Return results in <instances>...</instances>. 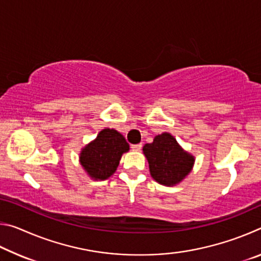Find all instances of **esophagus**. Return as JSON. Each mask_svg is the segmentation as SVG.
I'll list each match as a JSON object with an SVG mask.
<instances>
[{"mask_svg":"<svg viewBox=\"0 0 261 261\" xmlns=\"http://www.w3.org/2000/svg\"><path fill=\"white\" fill-rule=\"evenodd\" d=\"M141 147H143V146H141V144L131 145V149H132V151H134V152H139L140 149H141Z\"/></svg>","mask_w":261,"mask_h":261,"instance_id":"esophagus-1","label":"esophagus"}]
</instances>
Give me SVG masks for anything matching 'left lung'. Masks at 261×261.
Here are the masks:
<instances>
[{
	"label": "left lung",
	"mask_w": 261,
	"mask_h": 261,
	"mask_svg": "<svg viewBox=\"0 0 261 261\" xmlns=\"http://www.w3.org/2000/svg\"><path fill=\"white\" fill-rule=\"evenodd\" d=\"M143 152L153 179L165 187H174L182 182L192 171L196 160L168 132L154 137L153 143L145 144Z\"/></svg>",
	"instance_id": "left-lung-1"
}]
</instances>
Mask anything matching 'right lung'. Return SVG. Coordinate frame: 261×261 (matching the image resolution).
I'll return each mask as SVG.
<instances>
[{
    "mask_svg": "<svg viewBox=\"0 0 261 261\" xmlns=\"http://www.w3.org/2000/svg\"><path fill=\"white\" fill-rule=\"evenodd\" d=\"M129 149L122 134L106 127L82 148L79 162L91 179L105 180L116 171L122 155Z\"/></svg>",
    "mask_w": 261,
    "mask_h": 261,
    "instance_id": "obj_1",
    "label": "right lung"
}]
</instances>
